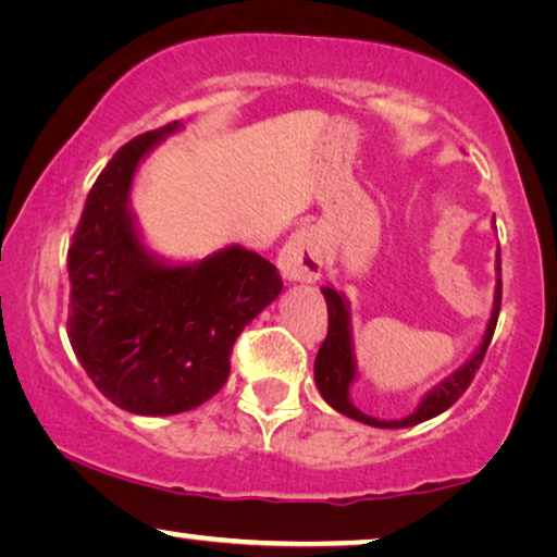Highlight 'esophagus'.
Returning <instances> with one entry per match:
<instances>
[{
  "mask_svg": "<svg viewBox=\"0 0 557 557\" xmlns=\"http://www.w3.org/2000/svg\"><path fill=\"white\" fill-rule=\"evenodd\" d=\"M322 246H319V235L311 227H301L286 246L281 248L276 258L281 276L286 281H299V284H314L322 276L324 261H322Z\"/></svg>",
  "mask_w": 557,
  "mask_h": 557,
  "instance_id": "obj_1",
  "label": "esophagus"
}]
</instances>
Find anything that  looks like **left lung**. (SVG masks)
I'll use <instances>...</instances> for the list:
<instances>
[{
    "mask_svg": "<svg viewBox=\"0 0 557 557\" xmlns=\"http://www.w3.org/2000/svg\"><path fill=\"white\" fill-rule=\"evenodd\" d=\"M494 223V220H492ZM497 286H494V301L490 311V322L484 326L482 342H479L474 352L469 355V360L461 364L459 370H454L451 375H446L441 383L431 387L423 395L421 403L413 408V413L403 418H375L362 413L360 408L352 403V385L360 372H357V357H355V337H352V309H349V299L334 286H322L326 311H330V330H326V339L319 347L317 360H314V383L322 393V398L337 410V413L360 421L364 425H375V429H410L423 421H431L438 413H444L446 408H451L456 400L461 398L467 391L474 372L484 360L486 347H490L494 326H497L499 317V301H502V263H499V250H497Z\"/></svg>",
    "mask_w": 557,
    "mask_h": 557,
    "instance_id": "obj_1",
    "label": "left lung"
}]
</instances>
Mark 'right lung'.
Wrapping results in <instances>:
<instances>
[{"label":"right lung","instance_id":"right-lung-1","mask_svg":"<svg viewBox=\"0 0 557 557\" xmlns=\"http://www.w3.org/2000/svg\"><path fill=\"white\" fill-rule=\"evenodd\" d=\"M174 132L180 121L113 154L67 250L73 352L98 391L134 416H177L210 400L231 375L238 334L284 288L276 265L243 246L197 261L147 246L134 177Z\"/></svg>","mask_w":557,"mask_h":557}]
</instances>
